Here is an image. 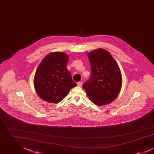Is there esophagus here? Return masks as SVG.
I'll list each match as a JSON object with an SVG mask.
<instances>
[{"mask_svg": "<svg viewBox=\"0 0 154 154\" xmlns=\"http://www.w3.org/2000/svg\"><path fill=\"white\" fill-rule=\"evenodd\" d=\"M82 82L81 81L78 82H77V85H78V86H79V87H81V86L82 85Z\"/></svg>", "mask_w": 154, "mask_h": 154, "instance_id": "34e87169", "label": "esophagus"}]
</instances>
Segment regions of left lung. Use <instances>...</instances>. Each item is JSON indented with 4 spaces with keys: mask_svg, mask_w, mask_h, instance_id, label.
Wrapping results in <instances>:
<instances>
[{
    "mask_svg": "<svg viewBox=\"0 0 154 154\" xmlns=\"http://www.w3.org/2000/svg\"><path fill=\"white\" fill-rule=\"evenodd\" d=\"M91 67V80L82 85L89 99L97 106L112 102L119 95L122 78L117 62L110 52L97 48L87 54Z\"/></svg>",
    "mask_w": 154,
    "mask_h": 154,
    "instance_id": "obj_1",
    "label": "left lung"
}]
</instances>
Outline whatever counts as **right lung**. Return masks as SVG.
<instances>
[{"label": "right lung", "mask_w": 154, "mask_h": 154, "mask_svg": "<svg viewBox=\"0 0 154 154\" xmlns=\"http://www.w3.org/2000/svg\"><path fill=\"white\" fill-rule=\"evenodd\" d=\"M69 56L62 52L47 54L37 69L33 84L38 96L44 101L58 103L77 85L66 65Z\"/></svg>", "instance_id": "add662e5"}]
</instances>
